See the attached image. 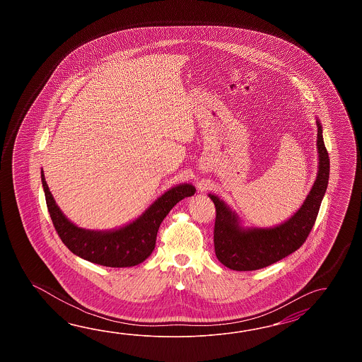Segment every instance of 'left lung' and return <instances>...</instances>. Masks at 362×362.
Listing matches in <instances>:
<instances>
[{
  "instance_id": "1",
  "label": "left lung",
  "mask_w": 362,
  "mask_h": 362,
  "mask_svg": "<svg viewBox=\"0 0 362 362\" xmlns=\"http://www.w3.org/2000/svg\"><path fill=\"white\" fill-rule=\"evenodd\" d=\"M317 132L318 176L304 204L286 223L272 229H242L230 209L217 197L209 194L216 208V256L226 268L238 272L262 269L293 254L307 240L318 215L330 175L329 153L323 144L322 127L318 122Z\"/></svg>"
}]
</instances>
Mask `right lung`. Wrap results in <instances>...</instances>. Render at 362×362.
Returning <instances> with one entry per match:
<instances>
[{
  "label": "right lung",
  "mask_w": 362,
  "mask_h": 362,
  "mask_svg": "<svg viewBox=\"0 0 362 362\" xmlns=\"http://www.w3.org/2000/svg\"><path fill=\"white\" fill-rule=\"evenodd\" d=\"M41 181L49 215L64 246L88 262L111 268L134 267L145 262L154 251L156 234L164 217L180 200L195 192L192 185H178L163 194L144 215L129 225L117 230L94 231L77 228L62 214L47 187L42 170Z\"/></svg>",
  "instance_id": "right-lung-1"
}]
</instances>
